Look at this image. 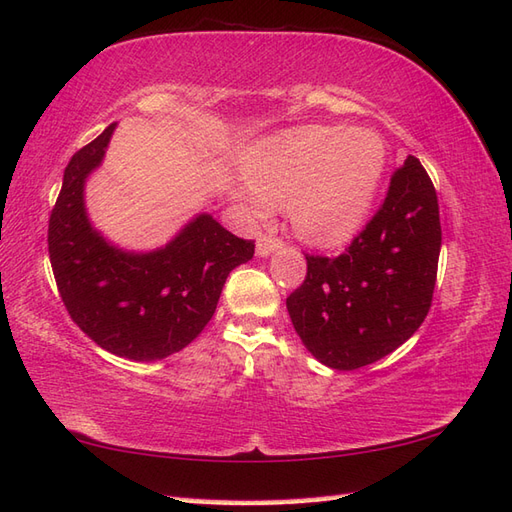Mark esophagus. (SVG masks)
Listing matches in <instances>:
<instances>
[{
    "instance_id": "obj_1",
    "label": "esophagus",
    "mask_w": 512,
    "mask_h": 512,
    "mask_svg": "<svg viewBox=\"0 0 512 512\" xmlns=\"http://www.w3.org/2000/svg\"><path fill=\"white\" fill-rule=\"evenodd\" d=\"M283 244L281 240H277V237H261V240L257 242V255L259 257H270L275 251H279Z\"/></svg>"
}]
</instances>
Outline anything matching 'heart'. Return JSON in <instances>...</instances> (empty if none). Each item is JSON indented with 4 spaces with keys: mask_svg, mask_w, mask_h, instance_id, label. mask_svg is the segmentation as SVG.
<instances>
[{
    "mask_svg": "<svg viewBox=\"0 0 512 512\" xmlns=\"http://www.w3.org/2000/svg\"><path fill=\"white\" fill-rule=\"evenodd\" d=\"M248 187L233 196L253 222L288 207L292 231L314 248L351 242L371 220L388 172V146L373 128L310 124L246 154Z\"/></svg>",
    "mask_w": 512,
    "mask_h": 512,
    "instance_id": "heart-1",
    "label": "heart"
}]
</instances>
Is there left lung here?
Segmentation results:
<instances>
[{"label": "left lung", "instance_id": "1", "mask_svg": "<svg viewBox=\"0 0 512 512\" xmlns=\"http://www.w3.org/2000/svg\"><path fill=\"white\" fill-rule=\"evenodd\" d=\"M441 220L430 176L408 154L384 205L338 257H307L285 305L314 358L355 371L386 358L421 327L432 303Z\"/></svg>", "mask_w": 512, "mask_h": 512}]
</instances>
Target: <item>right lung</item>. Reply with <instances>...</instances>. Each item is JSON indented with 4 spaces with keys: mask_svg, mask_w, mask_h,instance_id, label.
<instances>
[{
    "mask_svg": "<svg viewBox=\"0 0 512 512\" xmlns=\"http://www.w3.org/2000/svg\"><path fill=\"white\" fill-rule=\"evenodd\" d=\"M117 124L71 157L50 218V261L74 323L104 351L154 362L185 349L211 320L229 272L253 259L211 216L196 213L172 240L128 251L93 227L85 187L100 168Z\"/></svg>",
    "mask_w": 512,
    "mask_h": 512,
    "instance_id": "right-lung-1",
    "label": "right lung"
}]
</instances>
